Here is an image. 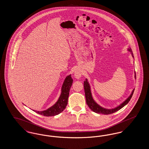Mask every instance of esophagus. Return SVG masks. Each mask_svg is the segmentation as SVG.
I'll use <instances>...</instances> for the list:
<instances>
[{"label": "esophagus", "instance_id": "esophagus-1", "mask_svg": "<svg viewBox=\"0 0 149 149\" xmlns=\"http://www.w3.org/2000/svg\"><path fill=\"white\" fill-rule=\"evenodd\" d=\"M81 75H82V73L81 72V71H79V70H76L75 71V73H74V77L77 79H79L81 77Z\"/></svg>", "mask_w": 149, "mask_h": 149}]
</instances>
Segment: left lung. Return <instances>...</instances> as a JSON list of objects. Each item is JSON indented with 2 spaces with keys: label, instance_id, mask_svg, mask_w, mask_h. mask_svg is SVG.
<instances>
[{
  "label": "left lung",
  "instance_id": "1",
  "mask_svg": "<svg viewBox=\"0 0 149 149\" xmlns=\"http://www.w3.org/2000/svg\"><path fill=\"white\" fill-rule=\"evenodd\" d=\"M128 50L131 52V53L132 54V56L134 57L133 53H132L131 49V48L128 49ZM135 77L136 78L135 72ZM84 88L85 98H86V102L87 105L93 112H94L97 113L104 114H109L113 113L114 112H116L118 111V110L122 108H123L125 106H126L129 102L130 99H131L132 96L134 92V90H135V89H134L132 91V93L128 97L127 99H126L125 101H124L122 103H121L120 106H118L117 107L114 108H112V109H106V108H104L100 106L99 104H98L93 98L91 90V86H90V85H89V84L88 81L87 79H86L85 81H84Z\"/></svg>",
  "mask_w": 149,
  "mask_h": 149
}]
</instances>
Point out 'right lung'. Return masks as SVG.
Returning a JSON list of instances; mask_svg holds the SVG:
<instances>
[{
    "label": "right lung",
    "mask_w": 149,
    "mask_h": 149,
    "mask_svg": "<svg viewBox=\"0 0 149 149\" xmlns=\"http://www.w3.org/2000/svg\"><path fill=\"white\" fill-rule=\"evenodd\" d=\"M72 82L73 80L71 78V75H69L66 77L62 86L60 96L54 106L42 111H37L35 110L33 111L37 113L47 117L54 116L60 113L65 109L68 104L69 91Z\"/></svg>",
    "instance_id": "1"
}]
</instances>
